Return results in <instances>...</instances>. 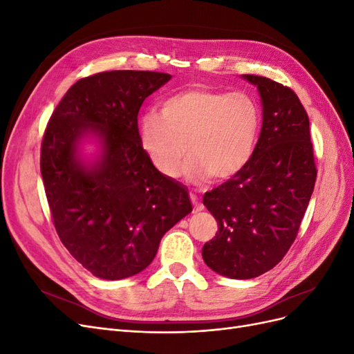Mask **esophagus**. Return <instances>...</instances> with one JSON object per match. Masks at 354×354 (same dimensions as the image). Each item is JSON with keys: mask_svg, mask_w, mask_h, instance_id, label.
Listing matches in <instances>:
<instances>
[{"mask_svg": "<svg viewBox=\"0 0 354 354\" xmlns=\"http://www.w3.org/2000/svg\"><path fill=\"white\" fill-rule=\"evenodd\" d=\"M190 201L194 202V205H195V211H196V212H199V211H202V209H203V205H202V203L198 201V196H196V195L190 194Z\"/></svg>", "mask_w": 354, "mask_h": 354, "instance_id": "esophagus-1", "label": "esophagus"}]
</instances>
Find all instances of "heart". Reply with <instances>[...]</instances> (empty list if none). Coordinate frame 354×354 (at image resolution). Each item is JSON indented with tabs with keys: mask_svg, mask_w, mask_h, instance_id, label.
<instances>
[{
	"mask_svg": "<svg viewBox=\"0 0 354 354\" xmlns=\"http://www.w3.org/2000/svg\"><path fill=\"white\" fill-rule=\"evenodd\" d=\"M260 127V106L248 93L195 85L168 95L159 113H146L138 138L160 176L177 177L187 152L181 176L189 185L205 186L214 177L230 180L248 167Z\"/></svg>",
	"mask_w": 354,
	"mask_h": 354,
	"instance_id": "heart-1",
	"label": "heart"
}]
</instances>
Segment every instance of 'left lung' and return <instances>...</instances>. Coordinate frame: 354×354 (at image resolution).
Listing matches in <instances>:
<instances>
[{
    "instance_id": "1",
    "label": "left lung",
    "mask_w": 354,
    "mask_h": 354,
    "mask_svg": "<svg viewBox=\"0 0 354 354\" xmlns=\"http://www.w3.org/2000/svg\"><path fill=\"white\" fill-rule=\"evenodd\" d=\"M257 87L263 125L255 152L241 174L203 195L218 232L202 248L211 270L252 279L272 270L291 248L312 198L316 167L308 116L282 84L242 75Z\"/></svg>"
}]
</instances>
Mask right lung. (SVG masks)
I'll return each instance as SVG.
<instances>
[{
  "instance_id": "right-lung-1",
  "label": "right lung",
  "mask_w": 354,
  "mask_h": 354,
  "mask_svg": "<svg viewBox=\"0 0 354 354\" xmlns=\"http://www.w3.org/2000/svg\"><path fill=\"white\" fill-rule=\"evenodd\" d=\"M169 80L149 71L82 78L42 138L41 176L59 238L100 279L145 270L164 234L192 212L187 187L160 176L138 138V111Z\"/></svg>"
}]
</instances>
